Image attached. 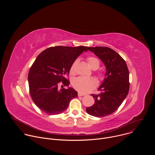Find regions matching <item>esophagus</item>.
<instances>
[{
    "instance_id": "34e87169",
    "label": "esophagus",
    "mask_w": 155,
    "mask_h": 155,
    "mask_svg": "<svg viewBox=\"0 0 155 155\" xmlns=\"http://www.w3.org/2000/svg\"><path fill=\"white\" fill-rule=\"evenodd\" d=\"M84 95H85L84 93H78V96H84Z\"/></svg>"
}]
</instances>
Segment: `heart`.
<instances>
[{
    "label": "heart",
    "mask_w": 155,
    "mask_h": 155,
    "mask_svg": "<svg viewBox=\"0 0 155 155\" xmlns=\"http://www.w3.org/2000/svg\"><path fill=\"white\" fill-rule=\"evenodd\" d=\"M87 62L88 65L92 69H97L99 68L100 62L97 58L96 57L91 56L87 58ZM77 61H75L71 68V72L74 74L75 72V65ZM97 82L96 80L93 78H86L83 77H79L75 78L72 81V86L74 89L77 91L86 93L91 91L96 86Z\"/></svg>",
    "instance_id": "heart-1"
}]
</instances>
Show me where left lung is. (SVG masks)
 Wrapping results in <instances>:
<instances>
[{
    "label": "left lung",
    "mask_w": 155,
    "mask_h": 155,
    "mask_svg": "<svg viewBox=\"0 0 155 155\" xmlns=\"http://www.w3.org/2000/svg\"><path fill=\"white\" fill-rule=\"evenodd\" d=\"M104 64L105 78L98 90L99 94H91L94 104L86 108V112L96 117H104L115 112L127 96L129 90V71L125 61L108 47H87Z\"/></svg>",
    "instance_id": "1"
}]
</instances>
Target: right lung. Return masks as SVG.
Here are the masks:
<instances>
[{"label":"right lung","mask_w":155,"mask_h":155,"mask_svg":"<svg viewBox=\"0 0 155 155\" xmlns=\"http://www.w3.org/2000/svg\"><path fill=\"white\" fill-rule=\"evenodd\" d=\"M87 47L57 46L43 51L32 65L28 74L29 92L34 104L48 115H58L67 109L70 101L78 96L65 77ZM62 82L63 85L59 87Z\"/></svg>","instance_id":"add662e5"}]
</instances>
